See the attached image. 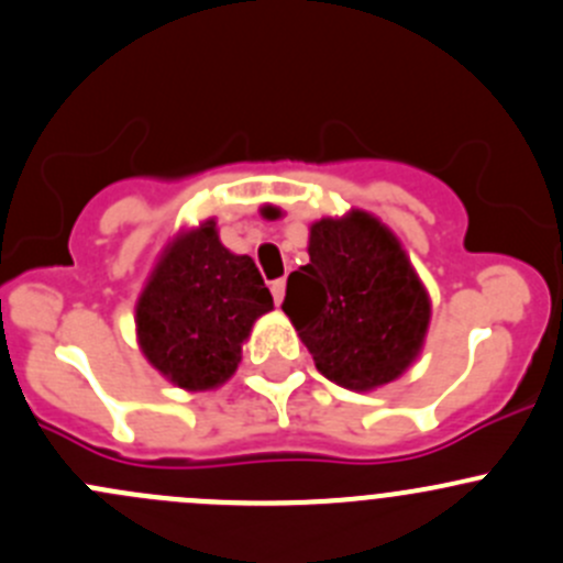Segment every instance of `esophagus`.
<instances>
[{"mask_svg":"<svg viewBox=\"0 0 563 563\" xmlns=\"http://www.w3.org/2000/svg\"><path fill=\"white\" fill-rule=\"evenodd\" d=\"M284 287H287V282H284V279L271 282V292H274L276 303H282V300H284Z\"/></svg>","mask_w":563,"mask_h":563,"instance_id":"34e87169","label":"esophagus"}]
</instances>
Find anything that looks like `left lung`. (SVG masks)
Instances as JSON below:
<instances>
[{"label":"left lung","instance_id":"obj_1","mask_svg":"<svg viewBox=\"0 0 563 563\" xmlns=\"http://www.w3.org/2000/svg\"><path fill=\"white\" fill-rule=\"evenodd\" d=\"M282 309L320 374L357 393L398 379L431 320L407 252L366 211L311 224L309 263L289 274Z\"/></svg>","mask_w":563,"mask_h":563}]
</instances>
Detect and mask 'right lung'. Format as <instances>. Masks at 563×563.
Returning <instances> with one entry per match:
<instances>
[{
	"label": "right lung",
	"mask_w": 563,
	"mask_h": 563,
	"mask_svg": "<svg viewBox=\"0 0 563 563\" xmlns=\"http://www.w3.org/2000/svg\"><path fill=\"white\" fill-rule=\"evenodd\" d=\"M271 309L254 260L224 249L208 219L162 252L135 306L137 344L173 385L211 390L235 374L249 330Z\"/></svg>",
	"instance_id": "right-lung-1"
}]
</instances>
